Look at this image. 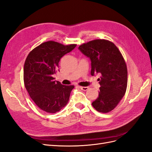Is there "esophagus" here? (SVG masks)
Returning <instances> with one entry per match:
<instances>
[{
    "instance_id": "1",
    "label": "esophagus",
    "mask_w": 152,
    "mask_h": 152,
    "mask_svg": "<svg viewBox=\"0 0 152 152\" xmlns=\"http://www.w3.org/2000/svg\"><path fill=\"white\" fill-rule=\"evenodd\" d=\"M80 88L81 90L84 91H86L88 89V87H87V86H80Z\"/></svg>"
}]
</instances>
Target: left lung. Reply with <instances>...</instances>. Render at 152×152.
Segmentation results:
<instances>
[{"instance_id": "8db88e82", "label": "left lung", "mask_w": 152, "mask_h": 152, "mask_svg": "<svg viewBox=\"0 0 152 152\" xmlns=\"http://www.w3.org/2000/svg\"><path fill=\"white\" fill-rule=\"evenodd\" d=\"M78 49L91 60V75L100 74L99 97L92 104L97 111L108 113L118 105L127 86V68L121 52L113 42L95 39Z\"/></svg>"}]
</instances>
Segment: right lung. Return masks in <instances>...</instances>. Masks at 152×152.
Segmentation results:
<instances>
[{
	"instance_id": "add662e5",
	"label": "right lung",
	"mask_w": 152,
	"mask_h": 152,
	"mask_svg": "<svg viewBox=\"0 0 152 152\" xmlns=\"http://www.w3.org/2000/svg\"><path fill=\"white\" fill-rule=\"evenodd\" d=\"M76 46L53 41L42 43L28 53L23 68V80L30 97L41 110L55 113L66 106L74 85L66 86L54 80L58 63L64 55Z\"/></svg>"
}]
</instances>
